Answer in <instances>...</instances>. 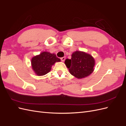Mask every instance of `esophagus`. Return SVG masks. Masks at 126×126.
I'll list each match as a JSON object with an SVG mask.
<instances>
[{"mask_svg":"<svg viewBox=\"0 0 126 126\" xmlns=\"http://www.w3.org/2000/svg\"><path fill=\"white\" fill-rule=\"evenodd\" d=\"M65 59H66L65 57H62V58H60V59H61V60L62 61V62H64V60H65Z\"/></svg>","mask_w":126,"mask_h":126,"instance_id":"34e87169","label":"esophagus"}]
</instances>
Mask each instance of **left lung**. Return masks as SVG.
<instances>
[{
  "label": "left lung",
  "instance_id": "obj_1",
  "mask_svg": "<svg viewBox=\"0 0 126 126\" xmlns=\"http://www.w3.org/2000/svg\"><path fill=\"white\" fill-rule=\"evenodd\" d=\"M64 63L72 76L80 79L87 77L92 73L94 60L91 55L77 51L72 54L71 59H66Z\"/></svg>",
  "mask_w": 126,
  "mask_h": 126
}]
</instances>
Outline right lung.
<instances>
[{
	"instance_id": "right-lung-1",
	"label": "right lung",
	"mask_w": 126,
	"mask_h": 126,
	"mask_svg": "<svg viewBox=\"0 0 126 126\" xmlns=\"http://www.w3.org/2000/svg\"><path fill=\"white\" fill-rule=\"evenodd\" d=\"M60 59L55 54L43 52L39 55L35 56L32 59V69L38 76H44L50 71L52 65Z\"/></svg>"
}]
</instances>
